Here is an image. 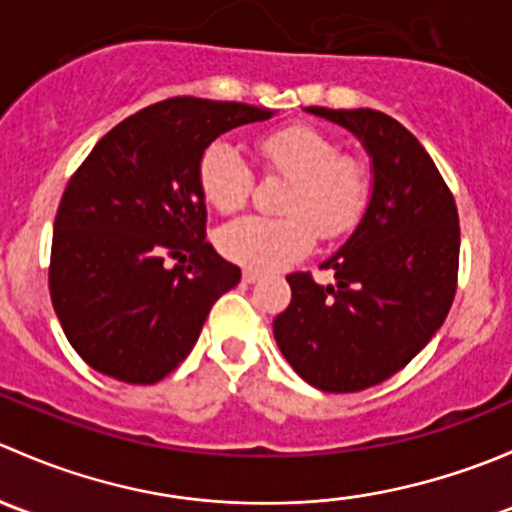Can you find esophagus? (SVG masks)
<instances>
[{"mask_svg":"<svg viewBox=\"0 0 512 512\" xmlns=\"http://www.w3.org/2000/svg\"><path fill=\"white\" fill-rule=\"evenodd\" d=\"M260 272H255V270H245L242 272V282H245V285H255V282H260Z\"/></svg>","mask_w":512,"mask_h":512,"instance_id":"obj_1","label":"esophagus"}]
</instances>
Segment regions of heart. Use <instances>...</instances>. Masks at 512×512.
I'll return each instance as SVG.
<instances>
[{
	"label": "heart",
	"mask_w": 512,
	"mask_h": 512,
	"mask_svg": "<svg viewBox=\"0 0 512 512\" xmlns=\"http://www.w3.org/2000/svg\"><path fill=\"white\" fill-rule=\"evenodd\" d=\"M262 168L287 178L280 218L245 215L218 230V250L230 262L277 272L309 255L317 242L342 240L356 230L374 193V170L356 153H344L334 136L309 123H289L257 138ZM205 203L235 213L255 188L247 160L225 141H213L198 160Z\"/></svg>",
	"instance_id": "1"
}]
</instances>
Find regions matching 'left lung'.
<instances>
[{"mask_svg": "<svg viewBox=\"0 0 512 512\" xmlns=\"http://www.w3.org/2000/svg\"><path fill=\"white\" fill-rule=\"evenodd\" d=\"M307 111L361 138L374 193L352 237L322 262L337 285L289 275L292 302L272 329L307 384L352 394L404 369L441 329L456 297L461 227L436 163L396 118L374 108Z\"/></svg>", "mask_w": 512, "mask_h": 512, "instance_id": "obj_1", "label": "left lung"}]
</instances>
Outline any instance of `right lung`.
<instances>
[{
	"label": "right lung",
	"mask_w": 512,
	"mask_h": 512,
	"mask_svg": "<svg viewBox=\"0 0 512 512\" xmlns=\"http://www.w3.org/2000/svg\"><path fill=\"white\" fill-rule=\"evenodd\" d=\"M270 108L175 96L96 143L61 195L49 292L76 354L126 384H156L195 347L240 267L205 240L200 153Z\"/></svg>",
	"instance_id": "add662e5"
}]
</instances>
